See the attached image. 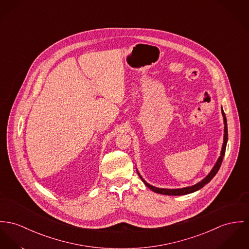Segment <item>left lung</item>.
I'll return each instance as SVG.
<instances>
[{
  "label": "left lung",
  "mask_w": 249,
  "mask_h": 249,
  "mask_svg": "<svg viewBox=\"0 0 249 249\" xmlns=\"http://www.w3.org/2000/svg\"><path fill=\"white\" fill-rule=\"evenodd\" d=\"M222 115L224 116V124H225L224 133H225V134H224V143H223V147H222V151H221V155H220V157L218 158L216 164H215L214 167L212 168L211 172H210L201 182H199V183H197V184H195V185H193V186H191V187H186V188H182V189H172V190H171V189H159V188H155V187H153L152 185L148 184V183L141 177V175L139 174V172H137L138 175H139L140 178H141V180L144 182V184H145L150 190H152L153 192H156V193H160V194H164V195H186V194H190V193H192V192L199 191V190L202 189L205 185H207L208 183H210L211 181V179L216 175V173L218 172L220 167H221V164H222L223 159H224V155H225V153H226L227 143H228V123H227V117H226V115H225V113H224L223 108H222Z\"/></svg>",
  "instance_id": "obj_1"
}]
</instances>
